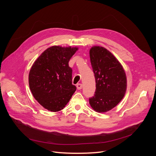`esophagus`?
Wrapping results in <instances>:
<instances>
[{
  "mask_svg": "<svg viewBox=\"0 0 156 156\" xmlns=\"http://www.w3.org/2000/svg\"><path fill=\"white\" fill-rule=\"evenodd\" d=\"M82 88H83V84H82L79 83V84H77V88L78 90H81V89H82Z\"/></svg>",
  "mask_w": 156,
  "mask_h": 156,
  "instance_id": "1",
  "label": "esophagus"
}]
</instances>
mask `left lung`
<instances>
[{"instance_id": "8db88e82", "label": "left lung", "mask_w": 156, "mask_h": 156, "mask_svg": "<svg viewBox=\"0 0 156 156\" xmlns=\"http://www.w3.org/2000/svg\"><path fill=\"white\" fill-rule=\"evenodd\" d=\"M90 58L96 88L94 96L89 98L90 105L96 112H105L124 98L127 87L126 73L115 56L103 47H92Z\"/></svg>"}]
</instances>
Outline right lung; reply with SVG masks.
Instances as JSON below:
<instances>
[{"instance_id": "1", "label": "right lung", "mask_w": 156, "mask_h": 156, "mask_svg": "<svg viewBox=\"0 0 156 156\" xmlns=\"http://www.w3.org/2000/svg\"><path fill=\"white\" fill-rule=\"evenodd\" d=\"M77 50L52 46L33 64L29 75V87L34 98L46 109L53 112L63 109L76 90L68 62Z\"/></svg>"}]
</instances>
